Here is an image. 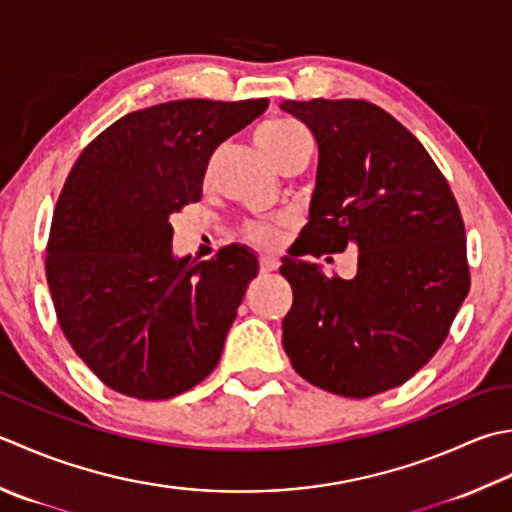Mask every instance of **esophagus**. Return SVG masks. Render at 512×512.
I'll return each mask as SVG.
<instances>
[{"mask_svg":"<svg viewBox=\"0 0 512 512\" xmlns=\"http://www.w3.org/2000/svg\"><path fill=\"white\" fill-rule=\"evenodd\" d=\"M277 268H279V262H277L275 257H270V255H262V257H259V270H262V275L275 273Z\"/></svg>","mask_w":512,"mask_h":512,"instance_id":"1","label":"esophagus"}]
</instances>
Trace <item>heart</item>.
<instances>
[{
    "label": "heart",
    "instance_id": "b5f03b06",
    "mask_svg": "<svg viewBox=\"0 0 512 512\" xmlns=\"http://www.w3.org/2000/svg\"><path fill=\"white\" fill-rule=\"evenodd\" d=\"M302 139H308L306 130L295 122H288V119H273L257 133V144L268 155L270 162H275L279 155H284L288 148H293ZM246 237L257 246L273 248L279 244V228L268 224H250L246 228Z\"/></svg>",
    "mask_w": 512,
    "mask_h": 512
}]
</instances>
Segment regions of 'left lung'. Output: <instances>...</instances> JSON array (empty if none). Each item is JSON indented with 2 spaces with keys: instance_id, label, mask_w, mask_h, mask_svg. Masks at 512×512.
Instances as JSON below:
<instances>
[{
  "instance_id": "8db88e82",
  "label": "left lung",
  "mask_w": 512,
  "mask_h": 512,
  "mask_svg": "<svg viewBox=\"0 0 512 512\" xmlns=\"http://www.w3.org/2000/svg\"><path fill=\"white\" fill-rule=\"evenodd\" d=\"M319 148L297 255L344 253L357 275L326 277L286 257L293 288L284 350L306 382L364 399L408 382L444 344L468 295L466 230L453 190L419 139L364 99H286Z\"/></svg>"
}]
</instances>
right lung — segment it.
Masks as SVG:
<instances>
[{
	"instance_id": "obj_1",
	"label": "right lung",
	"mask_w": 512,
	"mask_h": 512,
	"mask_svg": "<svg viewBox=\"0 0 512 512\" xmlns=\"http://www.w3.org/2000/svg\"><path fill=\"white\" fill-rule=\"evenodd\" d=\"M268 99H177L135 110L90 142L59 193L46 246L57 322L117 393L159 402L213 373L257 257L226 246L173 255L170 215L202 197L210 157Z\"/></svg>"
}]
</instances>
